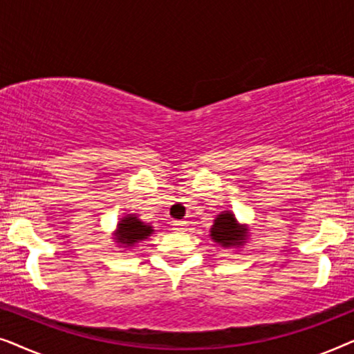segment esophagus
<instances>
[{"label": "esophagus", "instance_id": "obj_1", "mask_svg": "<svg viewBox=\"0 0 354 354\" xmlns=\"http://www.w3.org/2000/svg\"><path fill=\"white\" fill-rule=\"evenodd\" d=\"M174 230L176 232H185L187 230V222L185 221H174Z\"/></svg>", "mask_w": 354, "mask_h": 354}]
</instances>
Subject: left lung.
<instances>
[{
  "label": "left lung",
  "mask_w": 354,
  "mask_h": 354,
  "mask_svg": "<svg viewBox=\"0 0 354 354\" xmlns=\"http://www.w3.org/2000/svg\"><path fill=\"white\" fill-rule=\"evenodd\" d=\"M211 239L224 248H239L246 241V229L235 219V214L230 211L221 212L214 219L211 227Z\"/></svg>",
  "instance_id": "8db88e82"
}]
</instances>
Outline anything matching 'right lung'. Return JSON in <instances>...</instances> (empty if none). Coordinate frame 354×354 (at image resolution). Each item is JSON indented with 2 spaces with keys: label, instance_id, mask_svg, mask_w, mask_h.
I'll return each instance as SVG.
<instances>
[{
  "label": "right lung",
  "instance_id": "1",
  "mask_svg": "<svg viewBox=\"0 0 354 354\" xmlns=\"http://www.w3.org/2000/svg\"><path fill=\"white\" fill-rule=\"evenodd\" d=\"M153 227L145 224L135 214H127L119 221L114 240L120 246H133L153 234Z\"/></svg>",
  "mask_w": 354,
  "mask_h": 354
}]
</instances>
